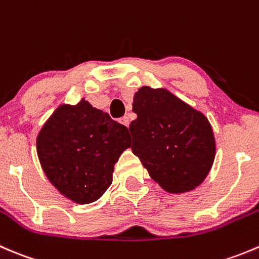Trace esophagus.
I'll return each mask as SVG.
<instances>
[{"label":"esophagus","mask_w":259,"mask_h":259,"mask_svg":"<svg viewBox=\"0 0 259 259\" xmlns=\"http://www.w3.org/2000/svg\"><path fill=\"white\" fill-rule=\"evenodd\" d=\"M130 117L128 116H124V117H122L121 119H119V123H122L123 124V126H126V127H128L130 126Z\"/></svg>","instance_id":"34e87169"}]
</instances>
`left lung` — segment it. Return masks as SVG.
<instances>
[{"label":"left lung","instance_id":"8db88e82","mask_svg":"<svg viewBox=\"0 0 259 259\" xmlns=\"http://www.w3.org/2000/svg\"><path fill=\"white\" fill-rule=\"evenodd\" d=\"M132 151L163 190L183 194L200 185L215 158L210 122L165 88L142 87L133 97Z\"/></svg>","mask_w":259,"mask_h":259}]
</instances>
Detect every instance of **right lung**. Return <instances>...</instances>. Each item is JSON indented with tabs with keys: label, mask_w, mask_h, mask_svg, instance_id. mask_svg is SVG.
<instances>
[{
	"label": "right lung",
	"mask_w": 259,
	"mask_h": 259,
	"mask_svg": "<svg viewBox=\"0 0 259 259\" xmlns=\"http://www.w3.org/2000/svg\"><path fill=\"white\" fill-rule=\"evenodd\" d=\"M130 147L128 130L85 99L60 104L36 138L46 178L76 204L98 200L111 186L114 163Z\"/></svg>",
	"instance_id": "obj_1"
}]
</instances>
